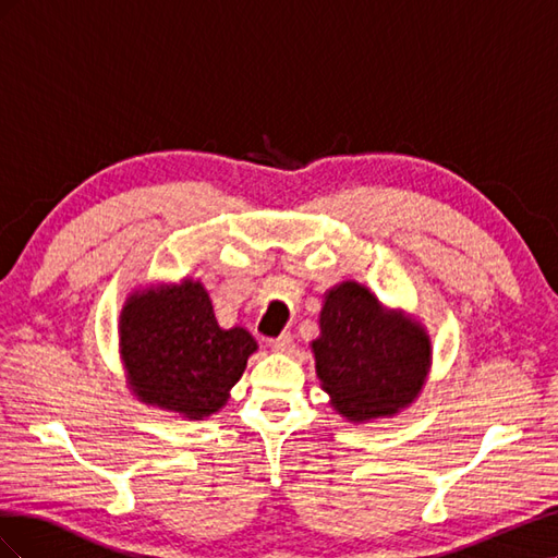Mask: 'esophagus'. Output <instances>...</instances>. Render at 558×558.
<instances>
[{
	"mask_svg": "<svg viewBox=\"0 0 558 558\" xmlns=\"http://www.w3.org/2000/svg\"><path fill=\"white\" fill-rule=\"evenodd\" d=\"M269 349L277 351V353H289L293 349V337L291 335H279L275 337V340L267 342Z\"/></svg>",
	"mask_w": 558,
	"mask_h": 558,
	"instance_id": "esophagus-1",
	"label": "esophagus"
}]
</instances>
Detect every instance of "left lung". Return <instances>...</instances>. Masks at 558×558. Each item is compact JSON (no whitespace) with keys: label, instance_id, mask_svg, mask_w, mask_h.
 Here are the masks:
<instances>
[{"label":"left lung","instance_id":"left-lung-1","mask_svg":"<svg viewBox=\"0 0 558 558\" xmlns=\"http://www.w3.org/2000/svg\"><path fill=\"white\" fill-rule=\"evenodd\" d=\"M318 328L310 344L316 377L351 424L396 416L424 391L433 365L426 326L388 310L367 286L349 279L326 291Z\"/></svg>","mask_w":558,"mask_h":558}]
</instances>
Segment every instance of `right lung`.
<instances>
[{
    "instance_id": "obj_1",
    "label": "right lung",
    "mask_w": 558,
    "mask_h": 558,
    "mask_svg": "<svg viewBox=\"0 0 558 558\" xmlns=\"http://www.w3.org/2000/svg\"><path fill=\"white\" fill-rule=\"evenodd\" d=\"M118 351L134 398L202 421L226 408L258 342L242 326H218L205 283L183 277L128 295L118 318Z\"/></svg>"
}]
</instances>
